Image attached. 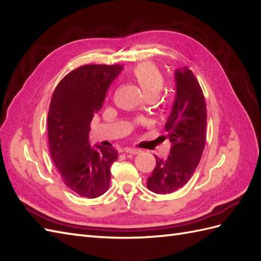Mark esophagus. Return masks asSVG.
<instances>
[{
  "mask_svg": "<svg viewBox=\"0 0 261 261\" xmlns=\"http://www.w3.org/2000/svg\"><path fill=\"white\" fill-rule=\"evenodd\" d=\"M124 151H125V152H127V154H133V155H137V154H139V152H141V150H139V149H136V148H129V147L125 148V149H124Z\"/></svg>",
  "mask_w": 261,
  "mask_h": 261,
  "instance_id": "1",
  "label": "esophagus"
}]
</instances>
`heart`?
<instances>
[{
  "label": "heart",
  "instance_id": "b5f03b06",
  "mask_svg": "<svg viewBox=\"0 0 261 261\" xmlns=\"http://www.w3.org/2000/svg\"><path fill=\"white\" fill-rule=\"evenodd\" d=\"M132 75L147 97L155 98L161 93L164 86V77L154 64L142 63L133 69Z\"/></svg>",
  "mask_w": 261,
  "mask_h": 261
}]
</instances>
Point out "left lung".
Returning <instances> with one entry per match:
<instances>
[{
	"mask_svg": "<svg viewBox=\"0 0 261 261\" xmlns=\"http://www.w3.org/2000/svg\"><path fill=\"white\" fill-rule=\"evenodd\" d=\"M176 97L165 128L171 143L166 160L156 158L148 177L152 193L170 194L185 186L198 166L206 144L207 109L198 81L188 67L175 72Z\"/></svg>",
	"mask_w": 261,
	"mask_h": 261,
	"instance_id": "left-lung-1",
	"label": "left lung"
}]
</instances>
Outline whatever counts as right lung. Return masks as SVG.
Listing matches in <instances>:
<instances>
[{
	"label": "right lung",
	"mask_w": 261,
	"mask_h": 261,
	"mask_svg": "<svg viewBox=\"0 0 261 261\" xmlns=\"http://www.w3.org/2000/svg\"><path fill=\"white\" fill-rule=\"evenodd\" d=\"M120 65H83L59 83L50 99L47 135L50 157L65 185L82 197L96 198L107 192L115 148L91 146V122L103 106Z\"/></svg>",
	"instance_id": "obj_1"
}]
</instances>
